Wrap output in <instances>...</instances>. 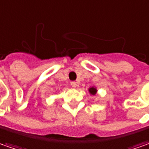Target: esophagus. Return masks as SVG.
<instances>
[{
	"label": "esophagus",
	"mask_w": 149,
	"mask_h": 149,
	"mask_svg": "<svg viewBox=\"0 0 149 149\" xmlns=\"http://www.w3.org/2000/svg\"><path fill=\"white\" fill-rule=\"evenodd\" d=\"M71 86H72V87H77V82H75V81H72L71 82Z\"/></svg>",
	"instance_id": "esophagus-1"
}]
</instances>
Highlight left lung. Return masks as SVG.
I'll return each instance as SVG.
<instances>
[{
	"label": "left lung",
	"instance_id": "obj_1",
	"mask_svg": "<svg viewBox=\"0 0 149 149\" xmlns=\"http://www.w3.org/2000/svg\"><path fill=\"white\" fill-rule=\"evenodd\" d=\"M89 92L91 94V95H95L96 94V92H97V90H96L95 88V87H91L89 89Z\"/></svg>",
	"mask_w": 149,
	"mask_h": 149
}]
</instances>
